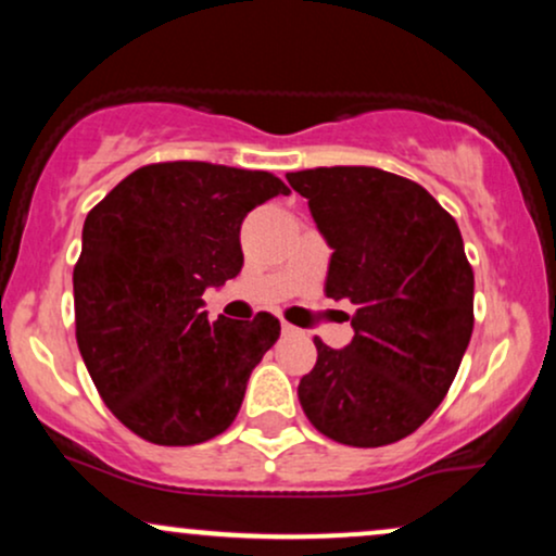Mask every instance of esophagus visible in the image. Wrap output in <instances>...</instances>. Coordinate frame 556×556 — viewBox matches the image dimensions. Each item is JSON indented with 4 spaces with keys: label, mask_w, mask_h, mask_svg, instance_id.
I'll use <instances>...</instances> for the list:
<instances>
[{
    "label": "esophagus",
    "mask_w": 556,
    "mask_h": 556,
    "mask_svg": "<svg viewBox=\"0 0 556 556\" xmlns=\"http://www.w3.org/2000/svg\"><path fill=\"white\" fill-rule=\"evenodd\" d=\"M282 334H285V337H295V334H300V329L292 327V324L282 321Z\"/></svg>",
    "instance_id": "1"
}]
</instances>
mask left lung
Returning a JSON list of instances; mask_svg holds the SVG:
<instances>
[{
    "label": "left lung",
    "instance_id": "1",
    "mask_svg": "<svg viewBox=\"0 0 556 556\" xmlns=\"http://www.w3.org/2000/svg\"><path fill=\"white\" fill-rule=\"evenodd\" d=\"M331 248L327 295L355 305L348 348L316 342L298 384L324 437L384 446L437 410L473 334V269L429 190L376 167L290 172Z\"/></svg>",
    "mask_w": 556,
    "mask_h": 556
}]
</instances>
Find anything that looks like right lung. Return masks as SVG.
<instances>
[{
	"mask_svg": "<svg viewBox=\"0 0 556 556\" xmlns=\"http://www.w3.org/2000/svg\"><path fill=\"white\" fill-rule=\"evenodd\" d=\"M287 193L269 172L164 162L127 175L88 212L75 337L101 400L146 442L201 444L238 416L279 321H208L201 295L240 274L248 212Z\"/></svg>",
	"mask_w": 556,
	"mask_h": 556,
	"instance_id": "1",
	"label": "right lung"
}]
</instances>
